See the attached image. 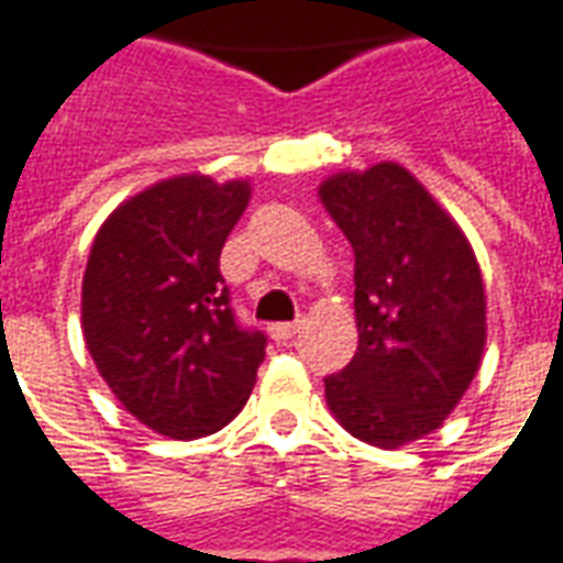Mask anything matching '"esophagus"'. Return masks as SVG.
I'll list each match as a JSON object with an SVG mask.
<instances>
[{"label":"esophagus","instance_id":"1","mask_svg":"<svg viewBox=\"0 0 563 563\" xmlns=\"http://www.w3.org/2000/svg\"><path fill=\"white\" fill-rule=\"evenodd\" d=\"M302 321H285V324H273L269 327V336L275 339V342H285V339H294L297 333H300Z\"/></svg>","mask_w":563,"mask_h":563}]
</instances>
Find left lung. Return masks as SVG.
<instances>
[{"label": "left lung", "instance_id": "obj_1", "mask_svg": "<svg viewBox=\"0 0 563 563\" xmlns=\"http://www.w3.org/2000/svg\"><path fill=\"white\" fill-rule=\"evenodd\" d=\"M354 251L357 352L324 397L361 442L397 449L440 428L479 373L485 285L464 230L400 163L318 187Z\"/></svg>", "mask_w": 563, "mask_h": 563}]
</instances>
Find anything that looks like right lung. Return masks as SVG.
<instances>
[{
	"label": "right lung",
	"mask_w": 563,
	"mask_h": 563,
	"mask_svg": "<svg viewBox=\"0 0 563 563\" xmlns=\"http://www.w3.org/2000/svg\"><path fill=\"white\" fill-rule=\"evenodd\" d=\"M249 181L175 175L106 218L87 257L81 330L99 376L145 428L173 440L214 433L242 412L266 354L239 327L221 249Z\"/></svg>",
	"instance_id": "1"
}]
</instances>
